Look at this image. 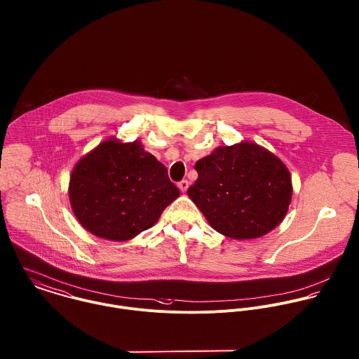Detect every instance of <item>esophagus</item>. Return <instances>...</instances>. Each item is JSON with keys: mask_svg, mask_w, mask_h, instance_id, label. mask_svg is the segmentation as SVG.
<instances>
[{"mask_svg": "<svg viewBox=\"0 0 359 359\" xmlns=\"http://www.w3.org/2000/svg\"><path fill=\"white\" fill-rule=\"evenodd\" d=\"M177 187L180 189V191H187V189H189V180H186V179H183L182 182H179L177 183Z\"/></svg>", "mask_w": 359, "mask_h": 359, "instance_id": "obj_1", "label": "esophagus"}]
</instances>
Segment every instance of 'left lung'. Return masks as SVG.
I'll use <instances>...</instances> for the list:
<instances>
[{
	"label": "left lung",
	"instance_id": "obj_1",
	"mask_svg": "<svg viewBox=\"0 0 359 359\" xmlns=\"http://www.w3.org/2000/svg\"><path fill=\"white\" fill-rule=\"evenodd\" d=\"M198 179L187 194L223 236L245 240L275 229L291 201L285 163L252 143L217 147L196 163Z\"/></svg>",
	"mask_w": 359,
	"mask_h": 359
}]
</instances>
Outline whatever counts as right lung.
<instances>
[{
    "label": "right lung",
    "mask_w": 359,
    "mask_h": 359,
    "mask_svg": "<svg viewBox=\"0 0 359 359\" xmlns=\"http://www.w3.org/2000/svg\"><path fill=\"white\" fill-rule=\"evenodd\" d=\"M180 196L166 168L140 142L108 140L83 156L73 169V212L90 233L126 241L154 226Z\"/></svg>",
    "instance_id": "1"
}]
</instances>
